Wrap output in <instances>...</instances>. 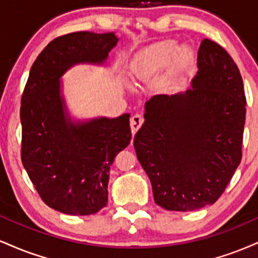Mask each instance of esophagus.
<instances>
[{"mask_svg": "<svg viewBox=\"0 0 258 258\" xmlns=\"http://www.w3.org/2000/svg\"><path fill=\"white\" fill-rule=\"evenodd\" d=\"M143 122H144V117H143L141 114H136V115H133L131 117V122H130V125H131V131L133 136H135L136 132L138 131L139 127L143 125Z\"/></svg>", "mask_w": 258, "mask_h": 258, "instance_id": "esophagus-1", "label": "esophagus"}]
</instances>
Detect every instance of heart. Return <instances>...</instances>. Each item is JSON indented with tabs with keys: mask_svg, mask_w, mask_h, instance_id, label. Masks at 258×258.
<instances>
[{
	"mask_svg": "<svg viewBox=\"0 0 258 258\" xmlns=\"http://www.w3.org/2000/svg\"><path fill=\"white\" fill-rule=\"evenodd\" d=\"M192 50L188 44L176 46L173 40H164L159 44L151 46L143 52L137 60L133 61L131 72L137 83H148L154 80L162 71L168 66L173 56L176 55L181 60H187Z\"/></svg>",
	"mask_w": 258,
	"mask_h": 258,
	"instance_id": "1",
	"label": "heart"
}]
</instances>
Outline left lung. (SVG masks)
Wrapping results in <instances>:
<instances>
[{"mask_svg":"<svg viewBox=\"0 0 258 258\" xmlns=\"http://www.w3.org/2000/svg\"><path fill=\"white\" fill-rule=\"evenodd\" d=\"M197 67L185 92L147 101L133 142L155 202L174 212L215 203L241 160L246 98L237 64L206 38Z\"/></svg>","mask_w":258,"mask_h":258,"instance_id":"1","label":"left lung"}]
</instances>
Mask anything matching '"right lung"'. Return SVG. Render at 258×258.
Listing matches in <instances>:
<instances>
[{
  "instance_id": "1",
  "label": "right lung",
  "mask_w": 258,
  "mask_h": 258,
  "mask_svg": "<svg viewBox=\"0 0 258 258\" xmlns=\"http://www.w3.org/2000/svg\"><path fill=\"white\" fill-rule=\"evenodd\" d=\"M114 32L68 33L51 40L31 67L21 97V161L48 207L91 215L108 203L110 166L131 142L130 114L74 121L60 78L78 63L103 64Z\"/></svg>"
}]
</instances>
